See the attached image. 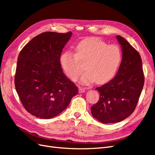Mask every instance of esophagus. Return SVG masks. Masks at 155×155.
<instances>
[{
	"label": "esophagus",
	"instance_id": "obj_1",
	"mask_svg": "<svg viewBox=\"0 0 155 155\" xmlns=\"http://www.w3.org/2000/svg\"><path fill=\"white\" fill-rule=\"evenodd\" d=\"M85 92V88H82V87L79 88V93H83Z\"/></svg>",
	"mask_w": 155,
	"mask_h": 155
}]
</instances>
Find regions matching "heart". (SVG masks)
I'll use <instances>...</instances> for the list:
<instances>
[{"label": "heart", "instance_id": "1", "mask_svg": "<svg viewBox=\"0 0 155 155\" xmlns=\"http://www.w3.org/2000/svg\"><path fill=\"white\" fill-rule=\"evenodd\" d=\"M121 60V53L117 45H108L105 41L94 37L85 39L78 44L76 54L65 51L61 55L60 64L64 73L72 81H76L81 74L85 63L87 71L81 82L103 84L114 76Z\"/></svg>", "mask_w": 155, "mask_h": 155}]
</instances>
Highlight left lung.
I'll use <instances>...</instances> for the list:
<instances>
[{"mask_svg": "<svg viewBox=\"0 0 155 155\" xmlns=\"http://www.w3.org/2000/svg\"><path fill=\"white\" fill-rule=\"evenodd\" d=\"M116 37L122 49V61L116 76L96 88L100 99L91 107L92 116L104 124L120 122L132 114L144 85L142 61L138 51L124 37Z\"/></svg>", "mask_w": 155, "mask_h": 155, "instance_id": "left-lung-1", "label": "left lung"}]
</instances>
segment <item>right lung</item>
<instances>
[{
  "label": "right lung",
  "instance_id": "add662e5",
  "mask_svg": "<svg viewBox=\"0 0 155 155\" xmlns=\"http://www.w3.org/2000/svg\"><path fill=\"white\" fill-rule=\"evenodd\" d=\"M72 32L46 31L34 37L18 56L15 86L25 109L50 119L63 111L78 88L65 76L60 57Z\"/></svg>",
  "mask_w": 155,
  "mask_h": 155
}]
</instances>
